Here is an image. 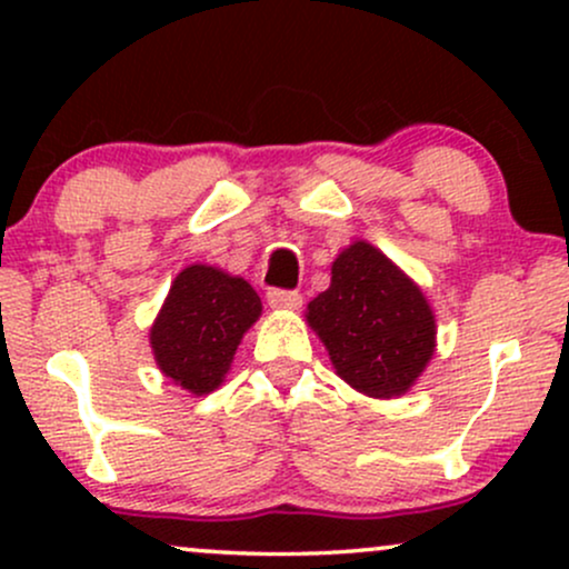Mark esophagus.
Here are the masks:
<instances>
[{
    "label": "esophagus",
    "mask_w": 569,
    "mask_h": 569,
    "mask_svg": "<svg viewBox=\"0 0 569 569\" xmlns=\"http://www.w3.org/2000/svg\"><path fill=\"white\" fill-rule=\"evenodd\" d=\"M267 302H270V307H280V310H297L302 305V293L289 289H270L267 291Z\"/></svg>",
    "instance_id": "esophagus-1"
}]
</instances>
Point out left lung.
I'll return each mask as SVG.
<instances>
[{"instance_id":"left-lung-1","label":"left lung","mask_w":569,"mask_h":569,"mask_svg":"<svg viewBox=\"0 0 569 569\" xmlns=\"http://www.w3.org/2000/svg\"><path fill=\"white\" fill-rule=\"evenodd\" d=\"M307 323L337 375L371 398L407 393L436 350L426 293L367 240L335 259L331 286L307 305Z\"/></svg>"}]
</instances>
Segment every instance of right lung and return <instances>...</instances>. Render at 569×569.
<instances>
[{"label": "right lung", "instance_id": "add662e5", "mask_svg": "<svg viewBox=\"0 0 569 569\" xmlns=\"http://www.w3.org/2000/svg\"><path fill=\"white\" fill-rule=\"evenodd\" d=\"M262 316V299L243 278L208 264L176 276L149 342L160 371L194 396L224 382L240 339Z\"/></svg>", "mask_w": 569, "mask_h": 569}]
</instances>
